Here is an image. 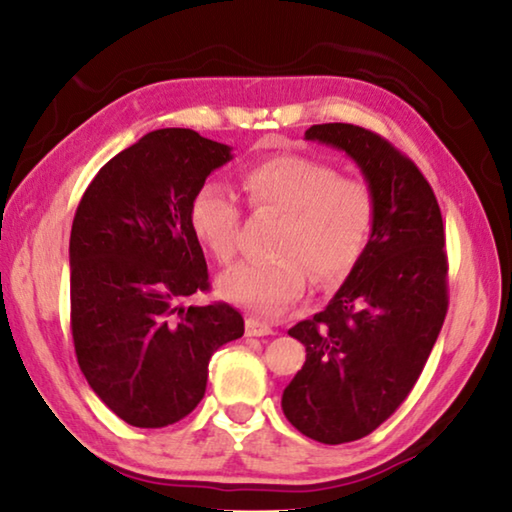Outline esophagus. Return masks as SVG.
Wrapping results in <instances>:
<instances>
[{
	"mask_svg": "<svg viewBox=\"0 0 512 512\" xmlns=\"http://www.w3.org/2000/svg\"><path fill=\"white\" fill-rule=\"evenodd\" d=\"M268 334H273L271 325L262 323V320L255 316L246 318V336H268Z\"/></svg>",
	"mask_w": 512,
	"mask_h": 512,
	"instance_id": "esophagus-1",
	"label": "esophagus"
}]
</instances>
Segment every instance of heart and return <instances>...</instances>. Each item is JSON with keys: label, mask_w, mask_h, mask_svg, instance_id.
Instances as JSON below:
<instances>
[{"label": "heart", "mask_w": 512, "mask_h": 512, "mask_svg": "<svg viewBox=\"0 0 512 512\" xmlns=\"http://www.w3.org/2000/svg\"><path fill=\"white\" fill-rule=\"evenodd\" d=\"M248 201L284 214L273 262H241L219 277V293L255 314L275 318L307 291L343 282L366 253L375 198L361 180L305 155H275L244 173ZM241 210L221 183H205L189 203V228L219 262L235 255Z\"/></svg>", "instance_id": "heart-1"}]
</instances>
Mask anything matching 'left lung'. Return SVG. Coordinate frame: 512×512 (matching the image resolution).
Instances as JSON below:
<instances>
[{"label": "left lung", "instance_id": "obj_1", "mask_svg": "<svg viewBox=\"0 0 512 512\" xmlns=\"http://www.w3.org/2000/svg\"><path fill=\"white\" fill-rule=\"evenodd\" d=\"M305 140L348 155L375 198L361 262L320 314L289 329L307 359L282 411L307 438L341 445L391 418L429 359L447 314L445 230L427 178L384 137L318 124Z\"/></svg>", "mask_w": 512, "mask_h": 512}]
</instances>
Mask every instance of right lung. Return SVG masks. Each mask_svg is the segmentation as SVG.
<instances>
[{
  "label": "right lung",
  "mask_w": 512,
  "mask_h": 512,
  "mask_svg": "<svg viewBox=\"0 0 512 512\" xmlns=\"http://www.w3.org/2000/svg\"><path fill=\"white\" fill-rule=\"evenodd\" d=\"M228 144L189 128H160L103 164L69 237L72 336L81 372L121 420L160 429L203 400L207 363L244 336L225 302L183 305L207 291L203 248L189 203Z\"/></svg>",
  "instance_id": "obj_1"
}]
</instances>
